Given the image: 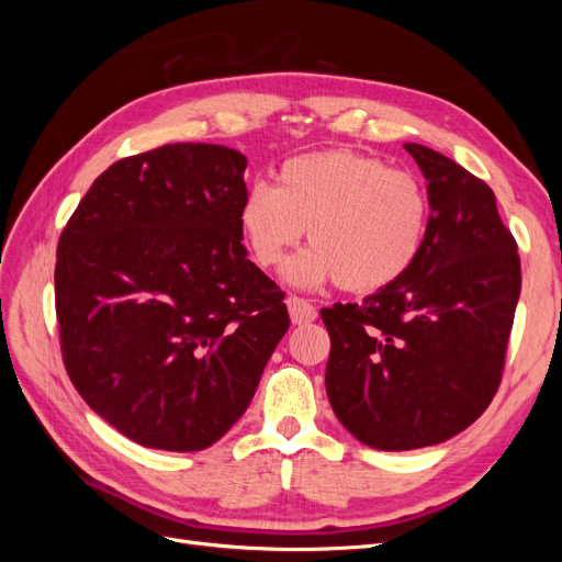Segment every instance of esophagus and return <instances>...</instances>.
Instances as JSON below:
<instances>
[{
    "label": "esophagus",
    "mask_w": 562,
    "mask_h": 562,
    "mask_svg": "<svg viewBox=\"0 0 562 562\" xmlns=\"http://www.w3.org/2000/svg\"><path fill=\"white\" fill-rule=\"evenodd\" d=\"M285 304H288V312H291V321L295 323V326H307V323H312L318 316L314 304H310L307 300H302V297L291 295L285 300Z\"/></svg>",
    "instance_id": "obj_1"
}]
</instances>
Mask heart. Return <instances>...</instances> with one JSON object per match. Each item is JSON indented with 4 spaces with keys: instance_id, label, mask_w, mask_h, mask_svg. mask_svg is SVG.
Wrapping results in <instances>:
<instances>
[{
    "instance_id": "b5f03b06",
    "label": "heart",
    "mask_w": 562,
    "mask_h": 562,
    "mask_svg": "<svg viewBox=\"0 0 562 562\" xmlns=\"http://www.w3.org/2000/svg\"><path fill=\"white\" fill-rule=\"evenodd\" d=\"M239 229L260 267H277L307 232L312 248L285 265L288 283L337 281L349 293H372L415 265L429 229V194L413 173L378 157L307 151L281 164L277 187H250Z\"/></svg>"
}]
</instances>
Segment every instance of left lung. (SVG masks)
Instances as JSON below:
<instances>
[{
  "instance_id": "obj_1",
  "label": "left lung",
  "mask_w": 562,
  "mask_h": 562,
  "mask_svg": "<svg viewBox=\"0 0 562 562\" xmlns=\"http://www.w3.org/2000/svg\"><path fill=\"white\" fill-rule=\"evenodd\" d=\"M405 149L431 209L415 265L361 304L321 310L333 413L386 452L443 443L485 413L520 297L518 246L495 192L436 149Z\"/></svg>"
}]
</instances>
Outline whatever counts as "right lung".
<instances>
[{"label": "right lung", "mask_w": 562, "mask_h": 562, "mask_svg": "<svg viewBox=\"0 0 562 562\" xmlns=\"http://www.w3.org/2000/svg\"><path fill=\"white\" fill-rule=\"evenodd\" d=\"M246 157L176 143L98 176L58 241L56 314L79 396L133 443L223 438L291 318L246 258Z\"/></svg>", "instance_id": "obj_1"}]
</instances>
